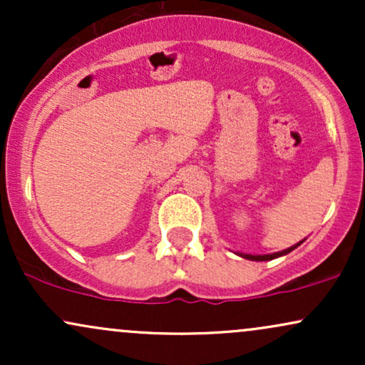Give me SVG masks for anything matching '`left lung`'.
I'll return each mask as SVG.
<instances>
[{
  "label": "left lung",
  "instance_id": "1",
  "mask_svg": "<svg viewBox=\"0 0 365 365\" xmlns=\"http://www.w3.org/2000/svg\"><path fill=\"white\" fill-rule=\"evenodd\" d=\"M299 245V244H297ZM295 245V247H297ZM295 247H290V249H287V250H282V252H276V254H267V255H250V254H242V257H245V259H250V261H271V259H276V257H279V255H284V254H288V252H292L293 249H295Z\"/></svg>",
  "mask_w": 365,
  "mask_h": 365
}]
</instances>
